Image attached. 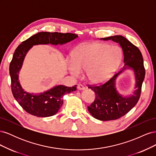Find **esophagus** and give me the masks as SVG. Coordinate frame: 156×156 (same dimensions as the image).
I'll return each instance as SVG.
<instances>
[{
  "instance_id": "esophagus-1",
  "label": "esophagus",
  "mask_w": 156,
  "mask_h": 156,
  "mask_svg": "<svg viewBox=\"0 0 156 156\" xmlns=\"http://www.w3.org/2000/svg\"><path fill=\"white\" fill-rule=\"evenodd\" d=\"M77 88H78V90H84L85 88H84V87L83 85V84H79L77 85Z\"/></svg>"
}]
</instances>
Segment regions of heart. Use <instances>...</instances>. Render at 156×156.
Listing matches in <instances>:
<instances>
[{"label": "heart", "instance_id": "obj_1", "mask_svg": "<svg viewBox=\"0 0 156 156\" xmlns=\"http://www.w3.org/2000/svg\"><path fill=\"white\" fill-rule=\"evenodd\" d=\"M121 58L122 51L118 46L103 43L85 44L75 51L69 69L75 76L87 71L90 81L101 83L111 77Z\"/></svg>", "mask_w": 156, "mask_h": 156}]
</instances>
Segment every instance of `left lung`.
Segmentation results:
<instances>
[{
  "mask_svg": "<svg viewBox=\"0 0 156 156\" xmlns=\"http://www.w3.org/2000/svg\"><path fill=\"white\" fill-rule=\"evenodd\" d=\"M100 39L111 40L120 44L123 51L125 66H127V68L133 69L135 75L136 90L135 95L129 98H124L115 88V79L122 70L104 83L98 85L88 84V87L96 93V99L88 106L90 113L94 118L101 121L114 120L127 114L139 100L145 76L143 58L137 47L124 36L119 35Z\"/></svg>",
  "mask_w": 156,
  "mask_h": 156,
  "instance_id": "left-lung-1",
  "label": "left lung"
}]
</instances>
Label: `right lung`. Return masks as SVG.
I'll list each match as a JSON object with an SVG mask.
<instances>
[{"instance_id":"obj_1","label":"right lung","mask_w":156,"mask_h":156,"mask_svg":"<svg viewBox=\"0 0 156 156\" xmlns=\"http://www.w3.org/2000/svg\"><path fill=\"white\" fill-rule=\"evenodd\" d=\"M77 37V34L72 33L41 32L23 41L17 47L10 64L11 88L13 97L26 112L37 117L53 116L62 105L64 95L77 90V85L72 87L58 85L38 94H29L24 91L20 85L18 73L28 51L34 45L63 44Z\"/></svg>"}]
</instances>
